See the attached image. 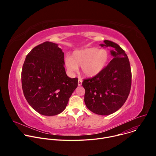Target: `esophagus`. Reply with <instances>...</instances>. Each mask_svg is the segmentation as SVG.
Wrapping results in <instances>:
<instances>
[{
    "label": "esophagus",
    "mask_w": 156,
    "mask_h": 156,
    "mask_svg": "<svg viewBox=\"0 0 156 156\" xmlns=\"http://www.w3.org/2000/svg\"><path fill=\"white\" fill-rule=\"evenodd\" d=\"M78 86H81L82 84V80L81 78H79L78 82Z\"/></svg>",
    "instance_id": "esophagus-1"
}]
</instances>
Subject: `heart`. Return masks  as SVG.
<instances>
[{
	"label": "heart",
	"mask_w": 156,
	"mask_h": 156,
	"mask_svg": "<svg viewBox=\"0 0 156 156\" xmlns=\"http://www.w3.org/2000/svg\"><path fill=\"white\" fill-rule=\"evenodd\" d=\"M109 55L106 50L90 48L76 51L71 57L66 56L65 63L70 73L76 72L78 66H81V72L84 76L93 77L104 70Z\"/></svg>",
	"instance_id": "b5f03b06"
}]
</instances>
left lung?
<instances>
[{
	"mask_svg": "<svg viewBox=\"0 0 156 156\" xmlns=\"http://www.w3.org/2000/svg\"><path fill=\"white\" fill-rule=\"evenodd\" d=\"M102 47H110L114 58L104 70L92 78L83 80L84 102L94 114L107 115L122 107L126 101L131 86V71L125 51L115 42L104 41Z\"/></svg>",
	"mask_w": 156,
	"mask_h": 156,
	"instance_id": "left-lung-1",
	"label": "left lung"
}]
</instances>
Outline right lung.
<instances>
[{"label": "right lung", "instance_id": "right-lung-1", "mask_svg": "<svg viewBox=\"0 0 156 156\" xmlns=\"http://www.w3.org/2000/svg\"><path fill=\"white\" fill-rule=\"evenodd\" d=\"M64 53L57 44L46 41L27 55L21 71L24 96L36 112L53 116L62 112L78 86L64 67Z\"/></svg>", "mask_w": 156, "mask_h": 156}]
</instances>
